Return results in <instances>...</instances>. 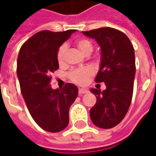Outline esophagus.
Listing matches in <instances>:
<instances>
[{
  "mask_svg": "<svg viewBox=\"0 0 156 156\" xmlns=\"http://www.w3.org/2000/svg\"><path fill=\"white\" fill-rule=\"evenodd\" d=\"M88 92V90L86 89V88H79V90H78V94L79 95L83 94H86Z\"/></svg>",
  "mask_w": 156,
  "mask_h": 156,
  "instance_id": "34e87169",
  "label": "esophagus"
}]
</instances>
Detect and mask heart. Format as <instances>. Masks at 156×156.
Listing matches in <instances>:
<instances>
[{
	"mask_svg": "<svg viewBox=\"0 0 156 156\" xmlns=\"http://www.w3.org/2000/svg\"><path fill=\"white\" fill-rule=\"evenodd\" d=\"M76 46L84 55H89L94 49V46L91 41L86 38L77 40ZM67 51H68V47L65 44L62 45L61 47L58 48V53H57V60L60 66L65 65ZM93 75H94V70L91 68H78V69H74L70 72L69 78L71 79L72 82H73L75 83L83 85L88 83Z\"/></svg>",
	"mask_w": 156,
	"mask_h": 156,
	"instance_id": "1",
	"label": "heart"
}]
</instances>
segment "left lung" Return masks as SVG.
<instances>
[{
	"label": "left lung",
	"mask_w": 156,
	"mask_h": 156,
	"mask_svg": "<svg viewBox=\"0 0 156 156\" xmlns=\"http://www.w3.org/2000/svg\"><path fill=\"white\" fill-rule=\"evenodd\" d=\"M83 34L95 39L100 47L101 62L95 82L106 85L103 91L90 89L97 98L90 118L97 127L110 129L120 123L130 106L135 76L134 48L124 32L111 27Z\"/></svg>",
	"instance_id": "obj_1"
}]
</instances>
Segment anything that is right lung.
<instances>
[{"label": "right lung", "instance_id": "1", "mask_svg": "<svg viewBox=\"0 0 156 156\" xmlns=\"http://www.w3.org/2000/svg\"><path fill=\"white\" fill-rule=\"evenodd\" d=\"M75 32H37L22 45L17 58L16 73L29 113L41 129L51 133L68 126L69 108L78 96L73 83L57 89L50 85L51 73L59 68L58 48Z\"/></svg>", "mask_w": 156, "mask_h": 156}]
</instances>
